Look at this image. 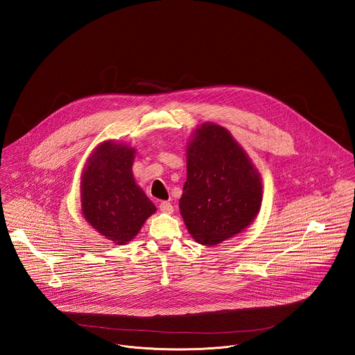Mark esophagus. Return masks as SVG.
Listing matches in <instances>:
<instances>
[{"label":"esophagus","instance_id":"obj_1","mask_svg":"<svg viewBox=\"0 0 355 355\" xmlns=\"http://www.w3.org/2000/svg\"><path fill=\"white\" fill-rule=\"evenodd\" d=\"M159 210L162 213H165V214H171L174 211V206L171 203L168 202V201H162V202L159 203Z\"/></svg>","mask_w":355,"mask_h":355}]
</instances>
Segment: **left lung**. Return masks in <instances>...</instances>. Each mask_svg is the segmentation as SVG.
<instances>
[{"label":"left lung","mask_w":355,"mask_h":355,"mask_svg":"<svg viewBox=\"0 0 355 355\" xmlns=\"http://www.w3.org/2000/svg\"><path fill=\"white\" fill-rule=\"evenodd\" d=\"M186 177L180 211L198 243L214 246L242 233L262 202V180L227 129L200 125L186 146Z\"/></svg>","instance_id":"8db88e82"}]
</instances>
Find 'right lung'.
Wrapping results in <instances>:
<instances>
[{
  "instance_id": "right-lung-1",
  "label": "right lung",
  "mask_w": 355,
  "mask_h": 355,
  "mask_svg": "<svg viewBox=\"0 0 355 355\" xmlns=\"http://www.w3.org/2000/svg\"><path fill=\"white\" fill-rule=\"evenodd\" d=\"M135 148L105 141L87 158L81 175V211L101 236L126 245L157 207L135 184Z\"/></svg>"
}]
</instances>
